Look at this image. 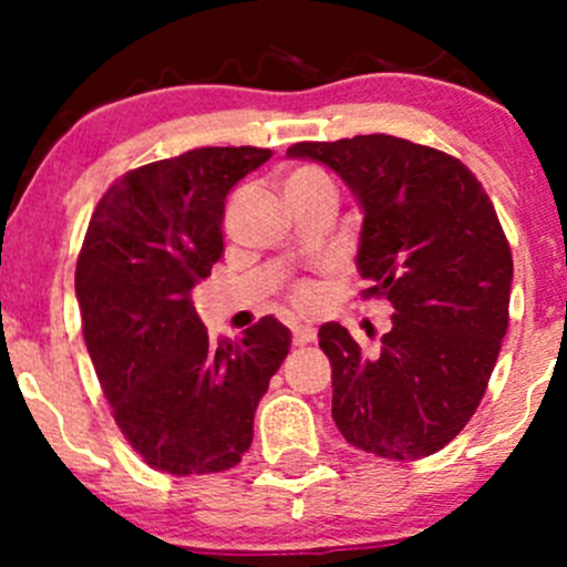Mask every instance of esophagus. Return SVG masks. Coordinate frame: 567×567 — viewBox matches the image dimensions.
<instances>
[{
    "instance_id": "1",
    "label": "esophagus",
    "mask_w": 567,
    "mask_h": 567,
    "mask_svg": "<svg viewBox=\"0 0 567 567\" xmlns=\"http://www.w3.org/2000/svg\"><path fill=\"white\" fill-rule=\"evenodd\" d=\"M316 329H310V326H296L293 329V346L296 348H305L310 346V342H316Z\"/></svg>"
}]
</instances>
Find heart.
I'll return each instance as SVG.
<instances>
[{
  "mask_svg": "<svg viewBox=\"0 0 567 567\" xmlns=\"http://www.w3.org/2000/svg\"><path fill=\"white\" fill-rule=\"evenodd\" d=\"M316 177H323V173H320V169H312V167L293 169V173L288 175V181H285V192L293 186H301V183H307V181H316ZM290 301H293L296 307H301V310H310V307H316V301H318V288L312 282L293 285V290H290Z\"/></svg>",
  "mask_w": 567,
  "mask_h": 567,
  "instance_id": "heart-1",
  "label": "heart"
}]
</instances>
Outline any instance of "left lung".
Returning a JSON list of instances; mask_svg holds the SVG:
<instances>
[{
    "label": "left lung",
    "mask_w": 567,
    "mask_h": 567,
    "mask_svg": "<svg viewBox=\"0 0 567 567\" xmlns=\"http://www.w3.org/2000/svg\"><path fill=\"white\" fill-rule=\"evenodd\" d=\"M288 156L357 194L362 296L394 307L375 353L346 326H320L337 431L379 458L439 453L477 411L507 331L513 255L494 203L458 158L400 136L296 142Z\"/></svg>",
    "instance_id": "obj_1"
}]
</instances>
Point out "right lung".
I'll use <instances>...</instances> for the list:
<instances>
[{"instance_id":"1","label":"right lung","mask_w":567,"mask_h":567,"mask_svg":"<svg viewBox=\"0 0 567 567\" xmlns=\"http://www.w3.org/2000/svg\"><path fill=\"white\" fill-rule=\"evenodd\" d=\"M266 147H197L131 169L95 205L76 262L84 342L125 442L158 472L233 468L290 351L274 316L208 340L192 290L225 251L230 188Z\"/></svg>"}]
</instances>
